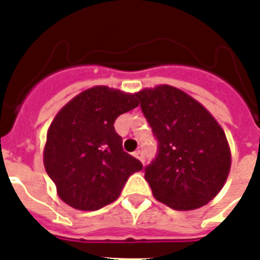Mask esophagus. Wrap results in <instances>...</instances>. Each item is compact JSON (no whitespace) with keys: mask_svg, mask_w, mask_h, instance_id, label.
Returning a JSON list of instances; mask_svg holds the SVG:
<instances>
[{"mask_svg":"<svg viewBox=\"0 0 260 260\" xmlns=\"http://www.w3.org/2000/svg\"><path fill=\"white\" fill-rule=\"evenodd\" d=\"M134 155H135V158H138L139 160H140V162L144 163V156H143L142 151H135Z\"/></svg>","mask_w":260,"mask_h":260,"instance_id":"obj_1","label":"esophagus"}]
</instances>
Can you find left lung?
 <instances>
[{"instance_id":"1","label":"left lung","mask_w":260,"mask_h":260,"mask_svg":"<svg viewBox=\"0 0 260 260\" xmlns=\"http://www.w3.org/2000/svg\"><path fill=\"white\" fill-rule=\"evenodd\" d=\"M158 140V155L144 178L154 197L175 210L206 205L222 189L231 169L225 134L193 97L160 85L136 93Z\"/></svg>"}]
</instances>
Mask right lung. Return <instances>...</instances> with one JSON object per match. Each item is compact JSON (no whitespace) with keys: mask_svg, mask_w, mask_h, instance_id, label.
<instances>
[{"mask_svg":"<svg viewBox=\"0 0 260 260\" xmlns=\"http://www.w3.org/2000/svg\"><path fill=\"white\" fill-rule=\"evenodd\" d=\"M138 105L136 94L94 86L55 116L43 160L67 205L101 209L116 201L128 178L142 170V162L122 150L121 136L114 131L116 118Z\"/></svg>","mask_w":260,"mask_h":260,"instance_id":"add662e5","label":"right lung"}]
</instances>
